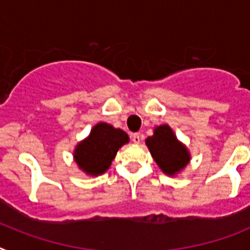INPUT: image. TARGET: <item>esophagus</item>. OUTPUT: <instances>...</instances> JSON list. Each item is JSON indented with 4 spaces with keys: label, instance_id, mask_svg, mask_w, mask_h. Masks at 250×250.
Masks as SVG:
<instances>
[{
    "label": "esophagus",
    "instance_id": "34e87169",
    "mask_svg": "<svg viewBox=\"0 0 250 250\" xmlns=\"http://www.w3.org/2000/svg\"><path fill=\"white\" fill-rule=\"evenodd\" d=\"M132 141H133V143L138 145V143L141 142V134L140 133H133V134H132Z\"/></svg>",
    "mask_w": 250,
    "mask_h": 250
}]
</instances>
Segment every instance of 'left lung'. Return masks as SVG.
Segmentation results:
<instances>
[{
  "instance_id": "obj_1",
  "label": "left lung",
  "mask_w": 250,
  "mask_h": 250,
  "mask_svg": "<svg viewBox=\"0 0 250 250\" xmlns=\"http://www.w3.org/2000/svg\"><path fill=\"white\" fill-rule=\"evenodd\" d=\"M146 145L152 157L167 175L179 172L190 161L188 149L175 137L168 125H160L153 136L146 140Z\"/></svg>"
}]
</instances>
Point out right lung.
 I'll return each instance as SVG.
<instances>
[{
	"label": "right lung",
	"instance_id": "obj_1",
	"mask_svg": "<svg viewBox=\"0 0 250 250\" xmlns=\"http://www.w3.org/2000/svg\"><path fill=\"white\" fill-rule=\"evenodd\" d=\"M128 141V134L122 129L107 123H98L89 137L78 145L74 158L84 172L101 175L108 170L118 149Z\"/></svg>",
	"mask_w": 250,
	"mask_h": 250
}]
</instances>
